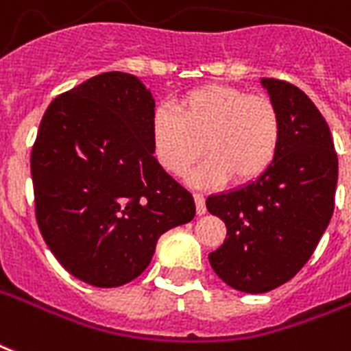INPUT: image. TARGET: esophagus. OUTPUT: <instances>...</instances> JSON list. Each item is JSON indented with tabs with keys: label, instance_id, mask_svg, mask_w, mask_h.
Returning a JSON list of instances; mask_svg holds the SVG:
<instances>
[{
	"label": "esophagus",
	"instance_id": "1",
	"mask_svg": "<svg viewBox=\"0 0 351 351\" xmlns=\"http://www.w3.org/2000/svg\"><path fill=\"white\" fill-rule=\"evenodd\" d=\"M193 199H195L197 214L202 215L204 212H206V202H204V195H202V193H193Z\"/></svg>",
	"mask_w": 351,
	"mask_h": 351
}]
</instances>
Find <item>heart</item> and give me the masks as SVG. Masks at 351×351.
Masks as SVG:
<instances>
[{
	"label": "heart",
	"mask_w": 351,
	"mask_h": 351,
	"mask_svg": "<svg viewBox=\"0 0 351 351\" xmlns=\"http://www.w3.org/2000/svg\"><path fill=\"white\" fill-rule=\"evenodd\" d=\"M152 149L167 173L180 175L206 154L189 182L195 186L256 180L281 149V113L271 98L230 85H204L152 115Z\"/></svg>",
	"instance_id": "obj_1"
}]
</instances>
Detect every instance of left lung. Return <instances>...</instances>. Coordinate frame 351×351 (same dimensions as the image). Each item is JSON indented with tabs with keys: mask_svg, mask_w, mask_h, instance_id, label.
I'll use <instances>...</instances> for the list:
<instances>
[{
	"mask_svg": "<svg viewBox=\"0 0 351 351\" xmlns=\"http://www.w3.org/2000/svg\"><path fill=\"white\" fill-rule=\"evenodd\" d=\"M261 83L281 113L279 154L255 182L206 199L227 227L210 266L249 294L281 287L307 264L333 215L339 176L333 137L313 100L282 80Z\"/></svg>",
	"mask_w": 351,
	"mask_h": 351,
	"instance_id": "obj_1",
	"label": "left lung"
}]
</instances>
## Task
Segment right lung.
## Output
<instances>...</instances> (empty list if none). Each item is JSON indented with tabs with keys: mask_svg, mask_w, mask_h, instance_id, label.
<instances>
[{
	"mask_svg": "<svg viewBox=\"0 0 351 351\" xmlns=\"http://www.w3.org/2000/svg\"><path fill=\"white\" fill-rule=\"evenodd\" d=\"M154 98L136 76L104 72L48 106L31 150L35 215L69 274L98 288L134 281L195 202L154 158Z\"/></svg>",
	"mask_w": 351,
	"mask_h": 351,
	"instance_id": "add662e5",
	"label": "right lung"
}]
</instances>
